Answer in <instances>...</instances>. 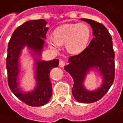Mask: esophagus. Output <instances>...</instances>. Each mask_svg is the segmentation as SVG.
<instances>
[{
  "mask_svg": "<svg viewBox=\"0 0 123 123\" xmlns=\"http://www.w3.org/2000/svg\"><path fill=\"white\" fill-rule=\"evenodd\" d=\"M64 65H65V62H64V61L61 60V61H60V62H59V66H60L61 67H63Z\"/></svg>",
  "mask_w": 123,
  "mask_h": 123,
  "instance_id": "1",
  "label": "esophagus"
}]
</instances>
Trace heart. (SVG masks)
I'll use <instances>...</instances> for the list:
<instances>
[{
	"instance_id": "1",
	"label": "heart",
	"mask_w": 123,
	"mask_h": 123,
	"mask_svg": "<svg viewBox=\"0 0 123 123\" xmlns=\"http://www.w3.org/2000/svg\"><path fill=\"white\" fill-rule=\"evenodd\" d=\"M90 36V29L85 24H65L57 27L53 32V35H48L47 41L55 50L60 49L61 44H65L68 52L77 54L87 47Z\"/></svg>"
}]
</instances>
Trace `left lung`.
Here are the masks:
<instances>
[{"label": "left lung", "instance_id": "1", "mask_svg": "<svg viewBox=\"0 0 123 123\" xmlns=\"http://www.w3.org/2000/svg\"><path fill=\"white\" fill-rule=\"evenodd\" d=\"M91 26L94 37L88 46L79 55L71 56L64 70L73 79L72 92L77 101L92 103L100 100L112 86L115 79V52L112 37L101 23L86 18H81ZM93 68L103 74L104 82L100 88L87 91L83 85L86 73Z\"/></svg>", "mask_w": 123, "mask_h": 123}]
</instances>
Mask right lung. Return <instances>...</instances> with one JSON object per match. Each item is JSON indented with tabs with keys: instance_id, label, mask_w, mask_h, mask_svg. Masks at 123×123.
I'll return each mask as SVG.
<instances>
[{
	"instance_id": "obj_1",
	"label": "right lung",
	"mask_w": 123,
	"mask_h": 123,
	"mask_svg": "<svg viewBox=\"0 0 123 123\" xmlns=\"http://www.w3.org/2000/svg\"><path fill=\"white\" fill-rule=\"evenodd\" d=\"M44 19L32 20L19 26L14 31L8 44L6 69L8 84L14 94L29 106H43L52 96V84L49 75L51 69L58 67L59 59L44 61L41 59L35 62L37 86L32 92H23L18 87L19 56L23 48L26 46L36 55H41L44 47V38L49 28Z\"/></svg>"
}]
</instances>
